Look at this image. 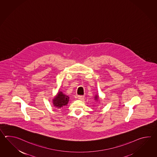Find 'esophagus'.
Segmentation results:
<instances>
[{"label":"esophagus","instance_id":"esophagus-1","mask_svg":"<svg viewBox=\"0 0 157 157\" xmlns=\"http://www.w3.org/2000/svg\"><path fill=\"white\" fill-rule=\"evenodd\" d=\"M83 98H84L83 95H78V96H77V98H78V99H80V100L83 99Z\"/></svg>","mask_w":157,"mask_h":157}]
</instances>
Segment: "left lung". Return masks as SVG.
Segmentation results:
<instances>
[{"label": "left lung", "mask_w": 157, "mask_h": 157, "mask_svg": "<svg viewBox=\"0 0 157 157\" xmlns=\"http://www.w3.org/2000/svg\"><path fill=\"white\" fill-rule=\"evenodd\" d=\"M98 99V97H97V96H96V97H95V99H96V100H97Z\"/></svg>", "instance_id": "1"}]
</instances>
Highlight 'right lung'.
Segmentation results:
<instances>
[{"label":"right lung","mask_w":157,"mask_h":157,"mask_svg":"<svg viewBox=\"0 0 157 157\" xmlns=\"http://www.w3.org/2000/svg\"><path fill=\"white\" fill-rule=\"evenodd\" d=\"M69 100V97L62 93V92H59L56 98L53 99V104L57 109H59L64 105H66Z\"/></svg>","instance_id":"add662e5"}]
</instances>
